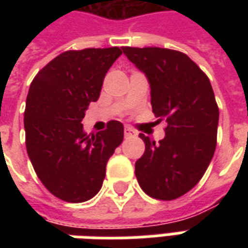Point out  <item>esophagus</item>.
I'll list each match as a JSON object with an SVG mask.
<instances>
[{"label":"esophagus","mask_w":248,"mask_h":248,"mask_svg":"<svg viewBox=\"0 0 248 248\" xmlns=\"http://www.w3.org/2000/svg\"><path fill=\"white\" fill-rule=\"evenodd\" d=\"M133 135H137L134 130L130 129V127H124V137L127 138V137H133Z\"/></svg>","instance_id":"esophagus-1"}]
</instances>
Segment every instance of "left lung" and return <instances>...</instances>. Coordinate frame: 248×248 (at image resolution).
<instances>
[{
  "label": "left lung",
  "mask_w": 248,
  "mask_h": 248,
  "mask_svg": "<svg viewBox=\"0 0 248 248\" xmlns=\"http://www.w3.org/2000/svg\"><path fill=\"white\" fill-rule=\"evenodd\" d=\"M122 50L150 83L153 113L167 122L166 135L158 145L140 134L145 153L135 162V177L151 198L177 199L201 181L214 156L219 108L213 87L199 66L181 51Z\"/></svg>",
  "instance_id": "8db88e82"
}]
</instances>
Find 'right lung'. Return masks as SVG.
<instances>
[{
	"instance_id": "obj_1",
	"label": "right lung",
	"mask_w": 248,
	"mask_h": 248,
	"mask_svg": "<svg viewBox=\"0 0 248 248\" xmlns=\"http://www.w3.org/2000/svg\"><path fill=\"white\" fill-rule=\"evenodd\" d=\"M121 54L119 47L65 51L30 85L24 118L28 155L44 186L62 201L81 203L95 197L108 158L124 140L118 121L92 134L81 124Z\"/></svg>"
}]
</instances>
